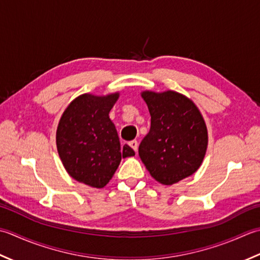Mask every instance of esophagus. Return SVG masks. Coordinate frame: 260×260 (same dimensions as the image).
Returning a JSON list of instances; mask_svg holds the SVG:
<instances>
[{"label": "esophagus", "instance_id": "1", "mask_svg": "<svg viewBox=\"0 0 260 260\" xmlns=\"http://www.w3.org/2000/svg\"><path fill=\"white\" fill-rule=\"evenodd\" d=\"M129 146L137 152V150H138V141H137V140L130 141V142H129Z\"/></svg>", "mask_w": 260, "mask_h": 260}]
</instances>
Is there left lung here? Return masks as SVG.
Masks as SVG:
<instances>
[{"label":"left lung","instance_id":"left-lung-1","mask_svg":"<svg viewBox=\"0 0 260 260\" xmlns=\"http://www.w3.org/2000/svg\"><path fill=\"white\" fill-rule=\"evenodd\" d=\"M151 116L139 156L151 176L173 185L198 171L208 147V130L192 101L174 91L142 92Z\"/></svg>","mask_w":260,"mask_h":260}]
</instances>
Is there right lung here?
I'll use <instances>...</instances> for the list:
<instances>
[{"label":"right lung","instance_id":"obj_1","mask_svg":"<svg viewBox=\"0 0 260 260\" xmlns=\"http://www.w3.org/2000/svg\"><path fill=\"white\" fill-rule=\"evenodd\" d=\"M119 93L107 96L83 94L68 105L57 128L56 142L67 173L79 183L102 188L122 158L135 156L128 145L121 146L109 113Z\"/></svg>","mask_w":260,"mask_h":260}]
</instances>
